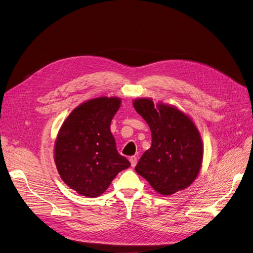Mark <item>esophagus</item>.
Returning <instances> with one entry per match:
<instances>
[{
  "label": "esophagus",
  "instance_id": "34e87169",
  "mask_svg": "<svg viewBox=\"0 0 253 253\" xmlns=\"http://www.w3.org/2000/svg\"><path fill=\"white\" fill-rule=\"evenodd\" d=\"M129 161H130V163H131V166H132V167H134V166L137 164V157H135V156H132V157H130Z\"/></svg>",
  "mask_w": 253,
  "mask_h": 253
}]
</instances>
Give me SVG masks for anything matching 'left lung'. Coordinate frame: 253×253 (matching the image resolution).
I'll use <instances>...</instances> for the list:
<instances>
[{"label": "left lung", "mask_w": 253, "mask_h": 253, "mask_svg": "<svg viewBox=\"0 0 253 253\" xmlns=\"http://www.w3.org/2000/svg\"><path fill=\"white\" fill-rule=\"evenodd\" d=\"M133 105L152 132L151 148L141 156L135 171L159 194L172 195L188 188L203 159V144L195 124L173 106H155L150 98L135 99Z\"/></svg>", "instance_id": "8db88e82"}]
</instances>
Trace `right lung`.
Segmentation results:
<instances>
[{"label":"right lung","mask_w":253,"mask_h":253,"mask_svg":"<svg viewBox=\"0 0 253 253\" xmlns=\"http://www.w3.org/2000/svg\"><path fill=\"white\" fill-rule=\"evenodd\" d=\"M120 103L117 97L88 100L70 114L59 130L55 164L62 180L80 195L100 196L119 172L130 166L118 153L111 132Z\"/></svg>","instance_id":"right-lung-1"}]
</instances>
